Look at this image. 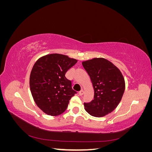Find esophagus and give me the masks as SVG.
I'll return each mask as SVG.
<instances>
[{
    "instance_id": "obj_1",
    "label": "esophagus",
    "mask_w": 152,
    "mask_h": 152,
    "mask_svg": "<svg viewBox=\"0 0 152 152\" xmlns=\"http://www.w3.org/2000/svg\"><path fill=\"white\" fill-rule=\"evenodd\" d=\"M79 94L80 95V96H82L84 94V91L83 90H81V91H80L79 92Z\"/></svg>"
}]
</instances>
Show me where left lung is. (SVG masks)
Instances as JSON below:
<instances>
[{
    "label": "left lung",
    "mask_w": 152,
    "mask_h": 152,
    "mask_svg": "<svg viewBox=\"0 0 152 152\" xmlns=\"http://www.w3.org/2000/svg\"><path fill=\"white\" fill-rule=\"evenodd\" d=\"M94 91V99L84 103L91 115L102 117L113 112L120 103L125 90V80L120 70L104 58H93L82 62Z\"/></svg>",
    "instance_id": "left-lung-1"
}]
</instances>
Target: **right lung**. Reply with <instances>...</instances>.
<instances>
[{
	"label": "right lung",
	"instance_id": "1",
	"mask_svg": "<svg viewBox=\"0 0 152 152\" xmlns=\"http://www.w3.org/2000/svg\"><path fill=\"white\" fill-rule=\"evenodd\" d=\"M77 62L75 59L60 54L40 58L32 68L30 87L37 107L49 115L57 116L67 108L69 101L77 92L65 73Z\"/></svg>",
	"mask_w": 152,
	"mask_h": 152
}]
</instances>
